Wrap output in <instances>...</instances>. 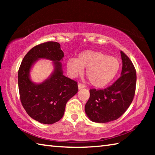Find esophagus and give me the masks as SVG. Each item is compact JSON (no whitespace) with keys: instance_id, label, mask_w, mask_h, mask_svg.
<instances>
[{"instance_id":"1","label":"esophagus","mask_w":155,"mask_h":155,"mask_svg":"<svg viewBox=\"0 0 155 155\" xmlns=\"http://www.w3.org/2000/svg\"><path fill=\"white\" fill-rule=\"evenodd\" d=\"M85 86L84 84H82V83H78V90H81V89H83L85 87Z\"/></svg>"}]
</instances>
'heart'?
<instances>
[{"mask_svg": "<svg viewBox=\"0 0 155 155\" xmlns=\"http://www.w3.org/2000/svg\"><path fill=\"white\" fill-rule=\"evenodd\" d=\"M68 74L74 78L81 74L87 68L86 75L93 86L102 88L114 80L120 69V62L116 57L109 56L101 51H85L78 54V59L67 61Z\"/></svg>", "mask_w": 155, "mask_h": 155, "instance_id": "1", "label": "heart"}]
</instances>
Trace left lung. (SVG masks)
Wrapping results in <instances>:
<instances>
[{"label": "left lung", "mask_w": 155, "mask_h": 155, "mask_svg": "<svg viewBox=\"0 0 155 155\" xmlns=\"http://www.w3.org/2000/svg\"><path fill=\"white\" fill-rule=\"evenodd\" d=\"M122 60L121 77L104 90H90V96L85 111L90 120L106 123L117 120L132 103L136 87L134 65L124 52H120Z\"/></svg>", "instance_id": "8db88e82"}]
</instances>
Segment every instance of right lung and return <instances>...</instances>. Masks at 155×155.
Instances as JSON below:
<instances>
[{"label":"right lung","instance_id":"1","mask_svg":"<svg viewBox=\"0 0 155 155\" xmlns=\"http://www.w3.org/2000/svg\"><path fill=\"white\" fill-rule=\"evenodd\" d=\"M64 57L60 44L48 41L33 47L25 56L18 70V88L21 103L28 115L42 124L58 122L64 114L65 104L78 91L76 81L63 74L61 61ZM40 58L53 61L54 70L42 83L31 81L30 72Z\"/></svg>","mask_w":155,"mask_h":155}]
</instances>
